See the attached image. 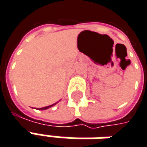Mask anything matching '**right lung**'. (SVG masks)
Instances as JSON below:
<instances>
[{
  "label": "right lung",
  "instance_id": "add662e5",
  "mask_svg": "<svg viewBox=\"0 0 147 147\" xmlns=\"http://www.w3.org/2000/svg\"><path fill=\"white\" fill-rule=\"evenodd\" d=\"M57 103H58V102H55V103L52 104V105H50V106H48V107H42V108H40L39 110H46V109H48L49 108V107H53V106H54L55 104H57Z\"/></svg>",
  "mask_w": 147,
  "mask_h": 147
}]
</instances>
